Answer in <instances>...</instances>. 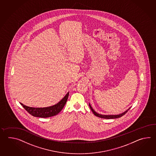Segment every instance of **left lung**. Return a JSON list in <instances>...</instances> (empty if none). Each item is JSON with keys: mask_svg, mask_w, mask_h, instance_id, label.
<instances>
[{"mask_svg": "<svg viewBox=\"0 0 156 156\" xmlns=\"http://www.w3.org/2000/svg\"><path fill=\"white\" fill-rule=\"evenodd\" d=\"M89 106L90 108V109L91 110V111L93 112V113H94V114L95 115V116H98V117H99L101 118H104V119H115V118H120L122 116H123L124 115H125L127 112L130 109V108H129L128 109L126 110L124 112H123V113H121L120 114H118V115H102V114H100L99 113H96V112L93 109V108L91 106V105L89 103Z\"/></svg>", "mask_w": 156, "mask_h": 156, "instance_id": "1", "label": "left lung"}]
</instances>
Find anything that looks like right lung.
<instances>
[{
    "instance_id": "1",
    "label": "right lung",
    "mask_w": 156,
    "mask_h": 156,
    "mask_svg": "<svg viewBox=\"0 0 156 156\" xmlns=\"http://www.w3.org/2000/svg\"><path fill=\"white\" fill-rule=\"evenodd\" d=\"M69 94V92L67 93L66 95L58 103H57L56 104L53 106L45 108H33L24 105L22 103H20V104L30 114L33 116L40 118H48L56 115L62 110L66 103Z\"/></svg>"
}]
</instances>
